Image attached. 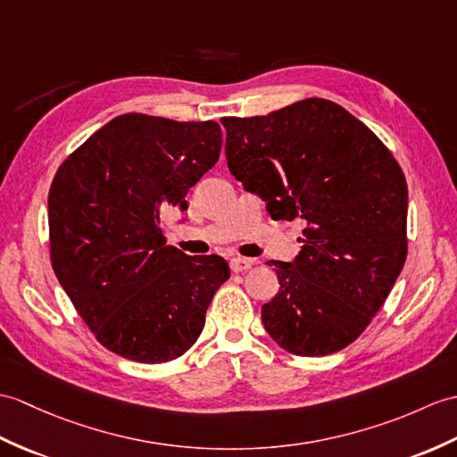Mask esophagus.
I'll list each match as a JSON object with an SVG mask.
<instances>
[{
    "label": "esophagus",
    "instance_id": "1",
    "mask_svg": "<svg viewBox=\"0 0 457 457\" xmlns=\"http://www.w3.org/2000/svg\"><path fill=\"white\" fill-rule=\"evenodd\" d=\"M253 267V261L251 259H243V257H233L229 261V269L231 272H245Z\"/></svg>",
    "mask_w": 457,
    "mask_h": 457
}]
</instances>
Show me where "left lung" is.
Instances as JSON below:
<instances>
[{
    "mask_svg": "<svg viewBox=\"0 0 457 457\" xmlns=\"http://www.w3.org/2000/svg\"><path fill=\"white\" fill-rule=\"evenodd\" d=\"M221 124L231 175L272 220L305 221L294 262L269 261L280 290L262 305L264 328L295 356L338 353L364 333L405 264V175L366 124L327 99Z\"/></svg>",
    "mask_w": 457,
    "mask_h": 457,
    "instance_id": "left-lung-1",
    "label": "left lung"
}]
</instances>
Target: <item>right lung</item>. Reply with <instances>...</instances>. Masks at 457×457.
<instances>
[{
  "instance_id": "obj_1",
  "label": "right lung",
  "mask_w": 457,
  "mask_h": 457,
  "mask_svg": "<svg viewBox=\"0 0 457 457\" xmlns=\"http://www.w3.org/2000/svg\"><path fill=\"white\" fill-rule=\"evenodd\" d=\"M221 150L214 120L120 114L60 165L48 195L50 261L81 320L111 353L144 364L196 343L206 310L229 278L218 254L165 245L163 212Z\"/></svg>"
}]
</instances>
